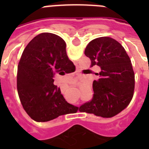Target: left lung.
<instances>
[{
	"label": "left lung",
	"instance_id": "1",
	"mask_svg": "<svg viewBox=\"0 0 149 149\" xmlns=\"http://www.w3.org/2000/svg\"><path fill=\"white\" fill-rule=\"evenodd\" d=\"M84 54L91 60V67L97 65L101 72L93 81L94 94L89 101L83 104L80 112L101 117H112L120 113L131 102L135 77L131 59L116 40L99 37L92 40Z\"/></svg>",
	"mask_w": 149,
	"mask_h": 149
}]
</instances>
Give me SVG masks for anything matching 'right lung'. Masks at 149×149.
Listing matches in <instances>:
<instances>
[{
  "mask_svg": "<svg viewBox=\"0 0 149 149\" xmlns=\"http://www.w3.org/2000/svg\"><path fill=\"white\" fill-rule=\"evenodd\" d=\"M65 41L59 36L43 33L28 43L18 63L17 89L29 116L44 122L77 111L54 84V74L71 73L74 65L68 59Z\"/></svg>",
  "mask_w": 149,
  "mask_h": 149,
  "instance_id": "obj_1",
  "label": "right lung"
}]
</instances>
